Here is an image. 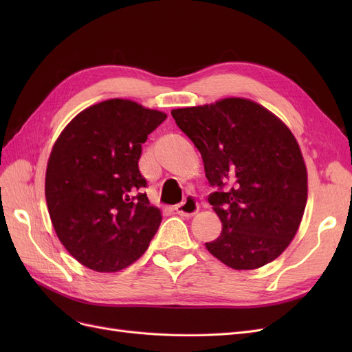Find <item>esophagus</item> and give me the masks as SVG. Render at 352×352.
<instances>
[{
    "label": "esophagus",
    "mask_w": 352,
    "mask_h": 352,
    "mask_svg": "<svg viewBox=\"0 0 352 352\" xmlns=\"http://www.w3.org/2000/svg\"><path fill=\"white\" fill-rule=\"evenodd\" d=\"M175 210H176V212H177L179 216L192 217L194 214H197V212H198L199 206H198V202L192 197H188V198H185V201L182 202V204H177L175 207Z\"/></svg>",
    "instance_id": "1"
}]
</instances>
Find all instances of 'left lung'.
Masks as SVG:
<instances>
[{
	"mask_svg": "<svg viewBox=\"0 0 352 352\" xmlns=\"http://www.w3.org/2000/svg\"><path fill=\"white\" fill-rule=\"evenodd\" d=\"M172 116L201 153L208 197L221 233L207 242L228 267L254 270L287 248L308 197L301 148L278 116L248 98L229 97Z\"/></svg>",
	"mask_w": 352,
	"mask_h": 352,
	"instance_id": "left-lung-1",
	"label": "left lung"
}]
</instances>
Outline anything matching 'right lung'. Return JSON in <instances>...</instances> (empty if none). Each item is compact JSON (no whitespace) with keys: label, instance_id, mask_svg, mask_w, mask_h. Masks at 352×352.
<instances>
[{"label":"right lung","instance_id":"add662e5","mask_svg":"<svg viewBox=\"0 0 352 352\" xmlns=\"http://www.w3.org/2000/svg\"><path fill=\"white\" fill-rule=\"evenodd\" d=\"M167 114L113 98L80 111L61 131L47 163L45 198L60 242L100 273L126 269L146 251L162 223L138 162Z\"/></svg>","mask_w":352,"mask_h":352}]
</instances>
